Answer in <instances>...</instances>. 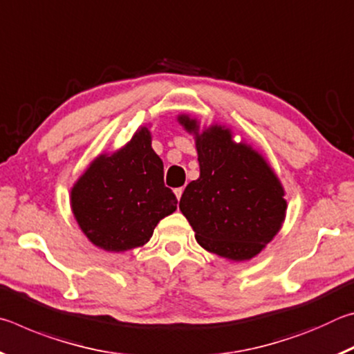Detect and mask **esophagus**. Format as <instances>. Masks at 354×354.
I'll return each mask as SVG.
<instances>
[{
    "label": "esophagus",
    "mask_w": 354,
    "mask_h": 354,
    "mask_svg": "<svg viewBox=\"0 0 354 354\" xmlns=\"http://www.w3.org/2000/svg\"><path fill=\"white\" fill-rule=\"evenodd\" d=\"M183 192H184V189H183V187H178V189H175V195H176V198H178V200H181Z\"/></svg>",
    "instance_id": "obj_1"
}]
</instances>
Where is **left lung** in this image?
I'll use <instances>...</instances> for the list:
<instances>
[{
    "mask_svg": "<svg viewBox=\"0 0 354 354\" xmlns=\"http://www.w3.org/2000/svg\"><path fill=\"white\" fill-rule=\"evenodd\" d=\"M179 123L196 136L200 178L179 201L196 242L226 259H251L283 225V185L259 153L232 142L230 129L212 127L198 134L196 120L181 115Z\"/></svg>",
    "mask_w": 354,
    "mask_h": 354,
    "instance_id": "left-lung-1",
    "label": "left lung"
}]
</instances>
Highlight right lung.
<instances>
[{
    "label": "right lung",
    "mask_w": 354,
    "mask_h": 354,
    "mask_svg": "<svg viewBox=\"0 0 354 354\" xmlns=\"http://www.w3.org/2000/svg\"><path fill=\"white\" fill-rule=\"evenodd\" d=\"M176 205L148 128L117 153L98 156L71 189V209L84 234L115 253L145 245Z\"/></svg>",
    "instance_id": "obj_1"
}]
</instances>
